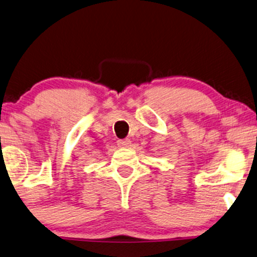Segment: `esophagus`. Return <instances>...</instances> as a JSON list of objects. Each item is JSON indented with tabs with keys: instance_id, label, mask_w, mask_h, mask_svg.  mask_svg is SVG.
<instances>
[{
	"instance_id": "esophagus-1",
	"label": "esophagus",
	"mask_w": 257,
	"mask_h": 257,
	"mask_svg": "<svg viewBox=\"0 0 257 257\" xmlns=\"http://www.w3.org/2000/svg\"><path fill=\"white\" fill-rule=\"evenodd\" d=\"M117 145L119 147H123V148H128L129 146L132 145V141L129 139H125V140H118L117 141Z\"/></svg>"
}]
</instances>
